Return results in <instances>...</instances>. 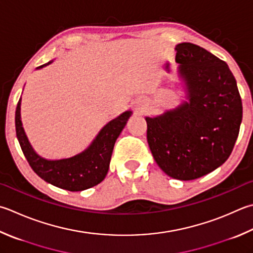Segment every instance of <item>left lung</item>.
Wrapping results in <instances>:
<instances>
[{
    "mask_svg": "<svg viewBox=\"0 0 253 253\" xmlns=\"http://www.w3.org/2000/svg\"><path fill=\"white\" fill-rule=\"evenodd\" d=\"M186 100L156 117H146L147 143L169 177L192 180L230 156L242 121V102L228 65L192 42L175 47Z\"/></svg>",
    "mask_w": 253,
    "mask_h": 253,
    "instance_id": "1",
    "label": "left lung"
}]
</instances>
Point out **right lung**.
Here are the masks:
<instances>
[{
    "label": "right lung",
    "instance_id": "right-lung-1",
    "mask_svg": "<svg viewBox=\"0 0 253 253\" xmlns=\"http://www.w3.org/2000/svg\"><path fill=\"white\" fill-rule=\"evenodd\" d=\"M51 63L52 60L36 69H42ZM21 102L22 98L18 100L15 111L16 136L28 164L41 178L56 187L70 192H80L102 182L110 165L114 143L126 126L132 111H125L108 122L100 130L91 144L82 153L68 159L47 160L38 155L28 141L21 119Z\"/></svg>",
    "mask_w": 253,
    "mask_h": 253
}]
</instances>
